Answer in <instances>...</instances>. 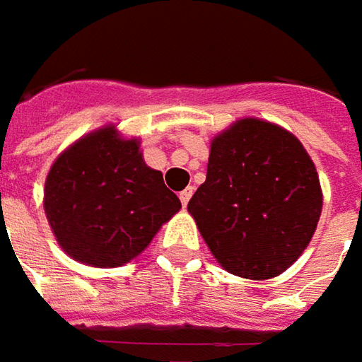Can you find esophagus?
<instances>
[{
    "label": "esophagus",
    "instance_id": "obj_1",
    "mask_svg": "<svg viewBox=\"0 0 362 362\" xmlns=\"http://www.w3.org/2000/svg\"><path fill=\"white\" fill-rule=\"evenodd\" d=\"M191 195H193V187L183 189V191L179 193V199H181V203H183V207H187V203H189V199H191Z\"/></svg>",
    "mask_w": 362,
    "mask_h": 362
}]
</instances>
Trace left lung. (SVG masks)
Masks as SVG:
<instances>
[{
  "label": "left lung",
  "mask_w": 362,
  "mask_h": 362,
  "mask_svg": "<svg viewBox=\"0 0 362 362\" xmlns=\"http://www.w3.org/2000/svg\"><path fill=\"white\" fill-rule=\"evenodd\" d=\"M187 211L221 268L270 280L313 240L322 191L313 159L292 132L242 119L211 141L205 183Z\"/></svg>",
  "instance_id": "left-lung-1"
}]
</instances>
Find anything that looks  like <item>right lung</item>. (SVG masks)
Wrapping results in <instances>:
<instances>
[{
    "mask_svg": "<svg viewBox=\"0 0 362 362\" xmlns=\"http://www.w3.org/2000/svg\"><path fill=\"white\" fill-rule=\"evenodd\" d=\"M44 209L56 240L76 262L117 268L136 257L181 209L163 173L146 167L136 139L108 124L54 160Z\"/></svg>",
    "mask_w": 362,
    "mask_h": 362,
    "instance_id": "right-lung-1",
    "label": "right lung"
}]
</instances>
